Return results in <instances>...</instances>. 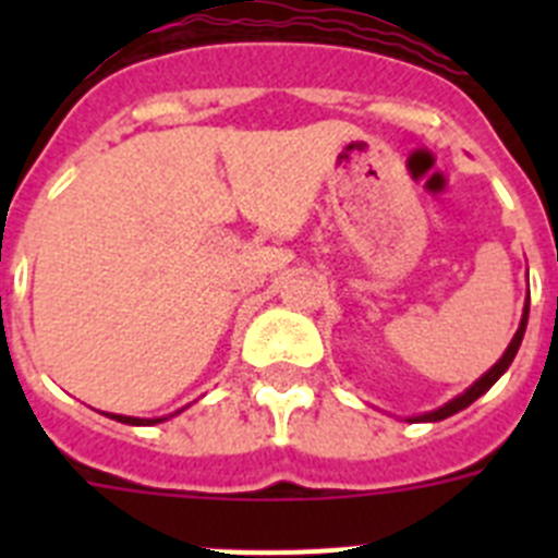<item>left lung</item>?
<instances>
[{
    "label": "left lung",
    "mask_w": 558,
    "mask_h": 558,
    "mask_svg": "<svg viewBox=\"0 0 558 558\" xmlns=\"http://www.w3.org/2000/svg\"><path fill=\"white\" fill-rule=\"evenodd\" d=\"M525 324H529V304H525V313H522L520 329H517V335H514V338H511L509 349H506V352H502V357L497 360L495 366H492L489 372L483 374V377L477 379V383H475V386L470 388V391H463L461 397H456V399H452V402H447L445 408H438V411H433V413H425V416H418V418H422V422H441V418L452 416V413L463 411V408H470L472 402H475V399L481 397V393H486V391H489V388L495 386L497 379H500V374L506 372V368L511 366V360H514L517 349H520V343H522V335H525Z\"/></svg>",
    "instance_id": "8db88e82"
}]
</instances>
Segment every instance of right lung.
<instances>
[{"mask_svg":"<svg viewBox=\"0 0 558 558\" xmlns=\"http://www.w3.org/2000/svg\"><path fill=\"white\" fill-rule=\"evenodd\" d=\"M117 422H125V425H156V422H165V418H133V416H111Z\"/></svg>","mask_w":558,"mask_h":558,"instance_id":"obj_1","label":"right lung"}]
</instances>
